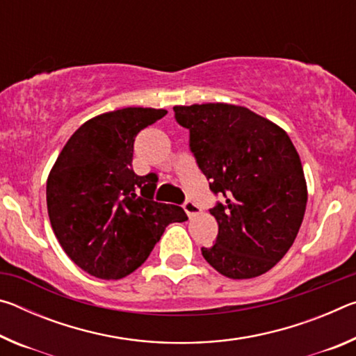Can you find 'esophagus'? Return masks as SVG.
<instances>
[{
    "mask_svg": "<svg viewBox=\"0 0 356 356\" xmlns=\"http://www.w3.org/2000/svg\"><path fill=\"white\" fill-rule=\"evenodd\" d=\"M184 210L186 212V215L190 216V218H193V216H196L197 213H201L200 206H197V204H195L193 201H190V200H186L184 202Z\"/></svg>",
    "mask_w": 356,
    "mask_h": 356,
    "instance_id": "34e87169",
    "label": "esophagus"
}]
</instances>
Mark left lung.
Listing matches in <instances>:
<instances>
[{"instance_id":"1","label":"left lung","mask_w":356,"mask_h":356,"mask_svg":"<svg viewBox=\"0 0 356 356\" xmlns=\"http://www.w3.org/2000/svg\"><path fill=\"white\" fill-rule=\"evenodd\" d=\"M190 131V150L213 195L215 245L202 256L221 275L246 280L268 272L291 248L308 190L298 152L278 125L245 106H174Z\"/></svg>"}]
</instances>
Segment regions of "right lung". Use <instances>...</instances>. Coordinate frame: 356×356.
<instances>
[{
  "mask_svg": "<svg viewBox=\"0 0 356 356\" xmlns=\"http://www.w3.org/2000/svg\"><path fill=\"white\" fill-rule=\"evenodd\" d=\"M166 110L122 108L89 119L65 143L47 180L53 232L72 261L100 280H120L149 257L182 207L154 201L155 172L131 168L136 135Z\"/></svg>",
  "mask_w": 356,
  "mask_h": 356,
  "instance_id": "add662e5",
  "label": "right lung"
}]
</instances>
